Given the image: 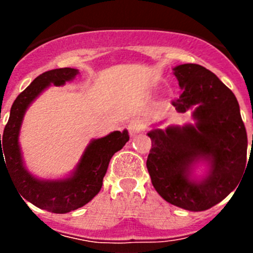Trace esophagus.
<instances>
[{"mask_svg": "<svg viewBox=\"0 0 253 253\" xmlns=\"http://www.w3.org/2000/svg\"><path fill=\"white\" fill-rule=\"evenodd\" d=\"M143 128H144V124H143L142 120H139V119L130 120L128 124V130H129V134H130L131 137H133V135H135V134L140 133V131L143 130Z\"/></svg>", "mask_w": 253, "mask_h": 253, "instance_id": "esophagus-1", "label": "esophagus"}]
</instances>
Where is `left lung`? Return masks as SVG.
<instances>
[{"label": "left lung", "mask_w": 253, "mask_h": 253, "mask_svg": "<svg viewBox=\"0 0 253 253\" xmlns=\"http://www.w3.org/2000/svg\"><path fill=\"white\" fill-rule=\"evenodd\" d=\"M182 88L172 100L178 113L195 107V125L149 131L152 147L147 169L156 191L169 204L203 211L220 203L236 189L247 162V133L236 96L213 72L199 64L173 68ZM199 159L210 161L204 180H189Z\"/></svg>", "instance_id": "8db88e82"}]
</instances>
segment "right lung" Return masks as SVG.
I'll use <instances>...</instances> for the list:
<instances>
[{
    "mask_svg": "<svg viewBox=\"0 0 253 253\" xmlns=\"http://www.w3.org/2000/svg\"><path fill=\"white\" fill-rule=\"evenodd\" d=\"M77 73L75 68H57L38 76L13 101L3 135L1 137L0 134V172L1 165H3L22 199L40 209L57 214L84 207L99 194L111 157L129 140L126 130L113 131L106 137L92 140L75 173L64 180L42 181L26 171L19 146L20 126L26 109L49 84L62 86Z\"/></svg>",
    "mask_w": 253,
    "mask_h": 253,
    "instance_id": "obj_1",
    "label": "right lung"
}]
</instances>
